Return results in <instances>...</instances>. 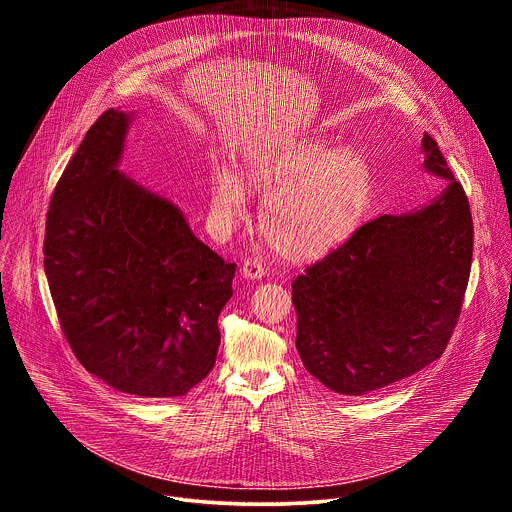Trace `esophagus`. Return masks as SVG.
Here are the masks:
<instances>
[{
  "instance_id": "34e87169",
  "label": "esophagus",
  "mask_w": 512,
  "mask_h": 512,
  "mask_svg": "<svg viewBox=\"0 0 512 512\" xmlns=\"http://www.w3.org/2000/svg\"><path fill=\"white\" fill-rule=\"evenodd\" d=\"M241 273H243V277H245V279H251V281H253V279H261V277H265L267 267H265V263H263V261H259L257 257H249V259H245Z\"/></svg>"
}]
</instances>
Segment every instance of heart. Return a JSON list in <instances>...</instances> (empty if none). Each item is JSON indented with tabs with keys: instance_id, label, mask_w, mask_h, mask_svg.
Listing matches in <instances>:
<instances>
[{
	"instance_id": "b5f03b06",
	"label": "heart",
	"mask_w": 512,
	"mask_h": 512,
	"mask_svg": "<svg viewBox=\"0 0 512 512\" xmlns=\"http://www.w3.org/2000/svg\"><path fill=\"white\" fill-rule=\"evenodd\" d=\"M249 182L271 192L261 227L269 245L289 261L318 259L342 245L362 223L373 194L369 164L352 150L304 139L255 156ZM249 196L233 168H218L210 184V212L218 227L247 214Z\"/></svg>"
}]
</instances>
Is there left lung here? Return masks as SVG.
Instances as JSON below:
<instances>
[{"label": "left lung", "instance_id": "8db88e82", "mask_svg": "<svg viewBox=\"0 0 512 512\" xmlns=\"http://www.w3.org/2000/svg\"><path fill=\"white\" fill-rule=\"evenodd\" d=\"M425 170L448 180L429 204L383 214L291 283L306 371L340 395H367L440 358L468 287L474 227L468 196L437 141Z\"/></svg>", "mask_w": 512, "mask_h": 512}]
</instances>
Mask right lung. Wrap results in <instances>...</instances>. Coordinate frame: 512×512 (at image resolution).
<instances>
[{
	"mask_svg": "<svg viewBox=\"0 0 512 512\" xmlns=\"http://www.w3.org/2000/svg\"><path fill=\"white\" fill-rule=\"evenodd\" d=\"M131 115L109 109L64 168L46 214L44 271L83 367L148 399L182 397L214 367L235 263L168 198L117 170Z\"/></svg>",
	"mask_w": 512,
	"mask_h": 512,
	"instance_id": "1",
	"label": "right lung"
}]
</instances>
